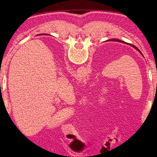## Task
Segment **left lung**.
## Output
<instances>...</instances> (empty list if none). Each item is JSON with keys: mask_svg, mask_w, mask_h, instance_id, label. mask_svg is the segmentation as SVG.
Masks as SVG:
<instances>
[{"mask_svg": "<svg viewBox=\"0 0 157 157\" xmlns=\"http://www.w3.org/2000/svg\"><path fill=\"white\" fill-rule=\"evenodd\" d=\"M108 41H118V42H121V43H123V44H127V45H129V46H131L132 47H133L134 48H135L136 49V50H138V51H139L140 54H141L142 55H143V54H142V52L140 51V50L138 48L136 47V46H134V45H132V44H129V43H127V42H124V41H121V40H119V39H109Z\"/></svg>", "mask_w": 157, "mask_h": 157, "instance_id": "1", "label": "left lung"}]
</instances>
